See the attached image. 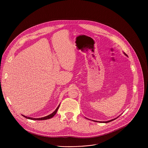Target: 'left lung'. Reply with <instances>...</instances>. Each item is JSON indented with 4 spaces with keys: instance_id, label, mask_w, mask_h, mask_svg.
Instances as JSON below:
<instances>
[{
    "instance_id": "8db88e82",
    "label": "left lung",
    "mask_w": 148,
    "mask_h": 148,
    "mask_svg": "<svg viewBox=\"0 0 148 148\" xmlns=\"http://www.w3.org/2000/svg\"><path fill=\"white\" fill-rule=\"evenodd\" d=\"M124 54L126 56V54L124 53ZM118 118V117H117ZM117 118H114V119H111V120H110V121H98V122H102V123H108V122H111V121H112L113 120H115V119H116ZM95 121V122H98V121Z\"/></svg>"
}]
</instances>
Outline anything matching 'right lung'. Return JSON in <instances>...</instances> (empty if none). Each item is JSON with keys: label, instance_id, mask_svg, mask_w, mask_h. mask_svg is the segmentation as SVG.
<instances>
[{"label": "right lung", "instance_id": "obj_1", "mask_svg": "<svg viewBox=\"0 0 148 148\" xmlns=\"http://www.w3.org/2000/svg\"><path fill=\"white\" fill-rule=\"evenodd\" d=\"M59 107H60V105H58V107L56 108V110L53 112V113H51V114H50V115H47V116H45V117H43V118H31V117H28V116H25V115H22V116H23L24 117H25L26 118H27V119H32V120H46V119H50V118H53L55 115H56V114L57 113V110H58V109L59 108Z\"/></svg>", "mask_w": 148, "mask_h": 148}]
</instances>
